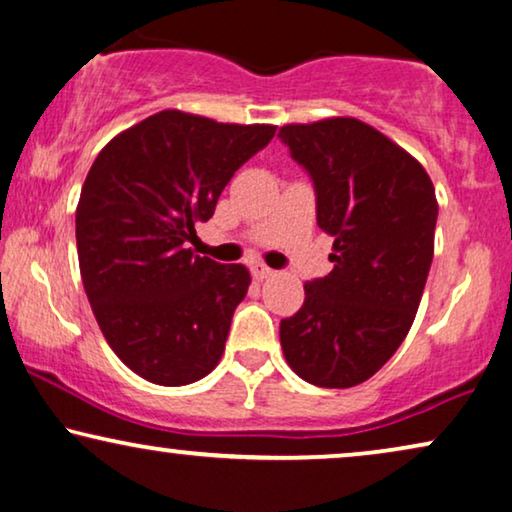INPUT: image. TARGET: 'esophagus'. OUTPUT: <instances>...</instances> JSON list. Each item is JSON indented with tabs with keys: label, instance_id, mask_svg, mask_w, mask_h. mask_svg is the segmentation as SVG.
Here are the masks:
<instances>
[{
	"label": "esophagus",
	"instance_id": "1",
	"mask_svg": "<svg viewBox=\"0 0 512 512\" xmlns=\"http://www.w3.org/2000/svg\"><path fill=\"white\" fill-rule=\"evenodd\" d=\"M273 273H276V271L269 269V266H266V264H255V266H253V276H255L257 280H266V278H271Z\"/></svg>",
	"mask_w": 512,
	"mask_h": 512
}]
</instances>
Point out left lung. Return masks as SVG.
Segmentation results:
<instances>
[{
    "instance_id": "8db88e82",
    "label": "left lung",
    "mask_w": 512,
    "mask_h": 512,
    "mask_svg": "<svg viewBox=\"0 0 512 512\" xmlns=\"http://www.w3.org/2000/svg\"><path fill=\"white\" fill-rule=\"evenodd\" d=\"M280 139L311 176L318 227L334 236L325 278L280 320V345L306 383L369 380L406 338L434 259V183L413 155L357 118L285 125Z\"/></svg>"
}]
</instances>
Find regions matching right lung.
<instances>
[{"instance_id": "1", "label": "right lung", "mask_w": 512, "mask_h": 512, "mask_svg": "<svg viewBox=\"0 0 512 512\" xmlns=\"http://www.w3.org/2000/svg\"><path fill=\"white\" fill-rule=\"evenodd\" d=\"M273 134L169 109L120 132L90 167L76 206L83 287L111 350L148 383L190 385L218 366L250 273L187 241Z\"/></svg>"}]
</instances>
